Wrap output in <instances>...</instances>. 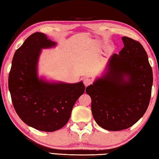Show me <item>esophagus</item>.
<instances>
[{
	"instance_id": "obj_1",
	"label": "esophagus",
	"mask_w": 159,
	"mask_h": 159,
	"mask_svg": "<svg viewBox=\"0 0 159 159\" xmlns=\"http://www.w3.org/2000/svg\"><path fill=\"white\" fill-rule=\"evenodd\" d=\"M84 84L85 85V86H88L89 85H91L92 84V80L90 79H85L84 80Z\"/></svg>"
}]
</instances>
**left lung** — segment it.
Listing matches in <instances>:
<instances>
[{
    "label": "left lung",
    "mask_w": 159,
    "mask_h": 159,
    "mask_svg": "<svg viewBox=\"0 0 159 159\" xmlns=\"http://www.w3.org/2000/svg\"><path fill=\"white\" fill-rule=\"evenodd\" d=\"M124 47L108 61L106 71L86 87L92 114L108 131L129 129L143 116L150 102L153 71L139 41L122 37Z\"/></svg>",
    "instance_id": "obj_1"
}]
</instances>
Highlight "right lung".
I'll return each instance as SVG.
<instances>
[{
	"label": "right lung",
	"mask_w": 159,
	"mask_h": 159,
	"mask_svg": "<svg viewBox=\"0 0 159 159\" xmlns=\"http://www.w3.org/2000/svg\"><path fill=\"white\" fill-rule=\"evenodd\" d=\"M56 45L43 33L30 35L15 52L8 77L12 103L18 116L29 126L46 132L67 124L73 106L85 91L82 81L48 82L38 76L41 49Z\"/></svg>",
	"instance_id": "add662e5"
}]
</instances>
